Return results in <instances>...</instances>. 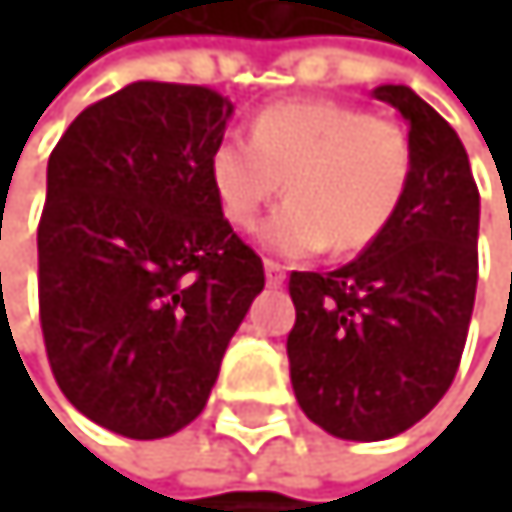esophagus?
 <instances>
[{
	"label": "esophagus",
	"mask_w": 512,
	"mask_h": 512,
	"mask_svg": "<svg viewBox=\"0 0 512 512\" xmlns=\"http://www.w3.org/2000/svg\"><path fill=\"white\" fill-rule=\"evenodd\" d=\"M264 270H267V285L279 288L285 282V267L279 261H264Z\"/></svg>",
	"instance_id": "obj_1"
}]
</instances>
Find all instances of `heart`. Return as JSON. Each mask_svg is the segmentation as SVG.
<instances>
[{"instance_id": "b5f03b06", "label": "heart", "mask_w": 512, "mask_h": 512, "mask_svg": "<svg viewBox=\"0 0 512 512\" xmlns=\"http://www.w3.org/2000/svg\"><path fill=\"white\" fill-rule=\"evenodd\" d=\"M208 171L221 211L236 227L258 221L285 184L291 199L261 227L270 251L307 258L331 245L338 254H356L393 224L415 153L399 125L368 110L285 101L254 116L251 137H224Z\"/></svg>"}]
</instances>
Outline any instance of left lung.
<instances>
[{
    "instance_id": "1",
    "label": "left lung",
    "mask_w": 512,
    "mask_h": 512,
    "mask_svg": "<svg viewBox=\"0 0 512 512\" xmlns=\"http://www.w3.org/2000/svg\"><path fill=\"white\" fill-rule=\"evenodd\" d=\"M408 122V193L387 233L331 273L288 276L291 387L338 439L415 427L458 375L479 279V190L461 137L405 85L375 88Z\"/></svg>"
}]
</instances>
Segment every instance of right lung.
Here are the masks:
<instances>
[{
  "instance_id": "right-lung-1",
  "label": "right lung",
  "mask_w": 512,
  "mask_h": 512,
  "mask_svg": "<svg viewBox=\"0 0 512 512\" xmlns=\"http://www.w3.org/2000/svg\"><path fill=\"white\" fill-rule=\"evenodd\" d=\"M233 107L214 88L131 82L48 156L36 230L51 375L85 418L162 439L208 402L264 261L224 218L208 159Z\"/></svg>"
}]
</instances>
